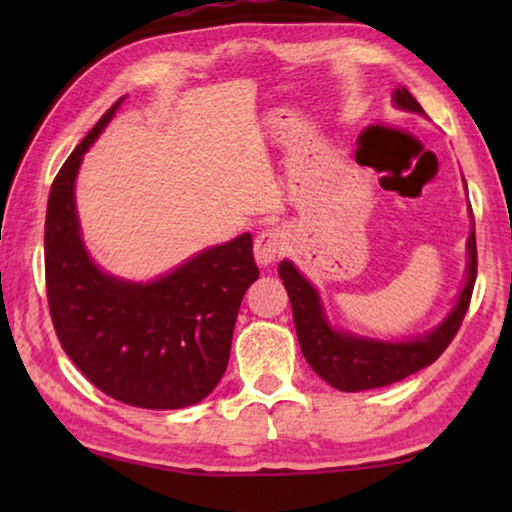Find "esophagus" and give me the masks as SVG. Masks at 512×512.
I'll use <instances>...</instances> for the list:
<instances>
[{
	"label": "esophagus",
	"mask_w": 512,
	"mask_h": 512,
	"mask_svg": "<svg viewBox=\"0 0 512 512\" xmlns=\"http://www.w3.org/2000/svg\"><path fill=\"white\" fill-rule=\"evenodd\" d=\"M284 244H287V235L280 228H266L255 239V259L259 266L273 264L277 257L282 255Z\"/></svg>",
	"instance_id": "esophagus-1"
}]
</instances>
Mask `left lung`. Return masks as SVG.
<instances>
[{
    "label": "left lung",
    "mask_w": 512,
    "mask_h": 512,
    "mask_svg": "<svg viewBox=\"0 0 512 512\" xmlns=\"http://www.w3.org/2000/svg\"><path fill=\"white\" fill-rule=\"evenodd\" d=\"M395 106L411 112H424L413 94L406 88H397L393 94ZM467 282L458 296L456 307L452 309L443 323L433 332L418 336V339L406 343H384L372 339H359V336L336 332L325 320L323 307L316 289L298 273L291 262L277 266L284 289L289 293L293 323H296L300 350L318 377H323L329 386L339 388L345 393L368 391V388H381L395 384L404 377L413 375L422 368L431 366L440 354L447 350L463 318L470 307L474 280H476V237L474 230L467 241Z\"/></svg>",
    "instance_id": "obj_1"
}]
</instances>
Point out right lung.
Wrapping results in <instances>:
<instances>
[{"instance_id":"right-lung-1","label":"right lung","mask_w":512,"mask_h":512,"mask_svg":"<svg viewBox=\"0 0 512 512\" xmlns=\"http://www.w3.org/2000/svg\"><path fill=\"white\" fill-rule=\"evenodd\" d=\"M119 101L83 137L54 178L45 221L49 314L67 357L94 386L140 409H185L219 384L246 289L259 277L253 237L203 250L149 284L92 264L81 241L74 180L83 153Z\"/></svg>"}]
</instances>
